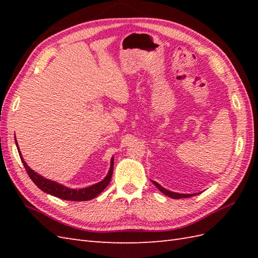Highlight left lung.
<instances>
[{
    "mask_svg": "<svg viewBox=\"0 0 258 258\" xmlns=\"http://www.w3.org/2000/svg\"><path fill=\"white\" fill-rule=\"evenodd\" d=\"M153 182V184H154L156 187L160 189L162 193H164L165 195H167L168 197H171V199H174V200H179V199H186V197H191V196H195V195H197V194H179V193H175V191H171V190H168V189H166V188H164V187H162V186L158 184V183H156V182H154V180H152Z\"/></svg>",
    "mask_w": 258,
    "mask_h": 258,
    "instance_id": "obj_1",
    "label": "left lung"
}]
</instances>
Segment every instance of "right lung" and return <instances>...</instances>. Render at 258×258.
I'll use <instances>...</instances> for the list:
<instances>
[{
  "instance_id": "1",
  "label": "right lung",
  "mask_w": 258,
  "mask_h": 258,
  "mask_svg": "<svg viewBox=\"0 0 258 258\" xmlns=\"http://www.w3.org/2000/svg\"><path fill=\"white\" fill-rule=\"evenodd\" d=\"M15 144H16V146H18V151H19V154L21 157V161H22V163H23L26 172H27V174H29L30 178L33 180V183H34L37 187L42 189L43 191H45V193H47V194L56 196V197H58V199L67 200V201H74V202L90 201V200L94 199V197H96L98 194H101L102 191L105 189L106 186L109 184V182H111V178L113 175V165H114L113 157L111 160V167H109V171L105 176V178L101 180L100 183L91 185V186H89V187L75 189V188H69V187H67V186L54 182V180L43 177V176H41V175H38L36 172L33 171V169H31L29 167V165H27V164L24 162L23 157H22L16 139H15Z\"/></svg>"
}]
</instances>
